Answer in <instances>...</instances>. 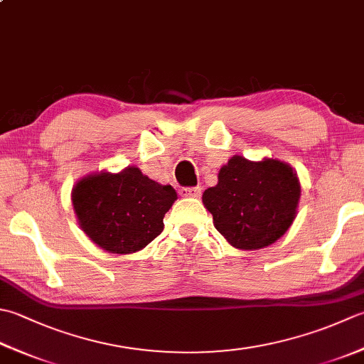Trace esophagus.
Instances as JSON below:
<instances>
[{
	"label": "esophagus",
	"mask_w": 364,
	"mask_h": 364,
	"mask_svg": "<svg viewBox=\"0 0 364 364\" xmlns=\"http://www.w3.org/2000/svg\"><path fill=\"white\" fill-rule=\"evenodd\" d=\"M202 188L194 186V188H180V196L181 197H200Z\"/></svg>",
	"instance_id": "esophagus-1"
}]
</instances>
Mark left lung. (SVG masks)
<instances>
[{
	"label": "left lung",
	"mask_w": 364,
	"mask_h": 364,
	"mask_svg": "<svg viewBox=\"0 0 364 364\" xmlns=\"http://www.w3.org/2000/svg\"><path fill=\"white\" fill-rule=\"evenodd\" d=\"M300 183L287 164L233 158L219 170L215 188L203 192V205L215 227L238 249L273 245L295 219Z\"/></svg>",
	"instance_id": "8db88e82"
}]
</instances>
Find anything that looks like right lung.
Wrapping results in <instances>:
<instances>
[{
	"label": "right lung",
	"mask_w": 364,
	"mask_h": 364,
	"mask_svg": "<svg viewBox=\"0 0 364 364\" xmlns=\"http://www.w3.org/2000/svg\"><path fill=\"white\" fill-rule=\"evenodd\" d=\"M175 189L149 180L137 167L83 178L73 191L78 224L97 246L113 254L140 251L164 230Z\"/></svg>",
	"instance_id": "add662e5"
}]
</instances>
